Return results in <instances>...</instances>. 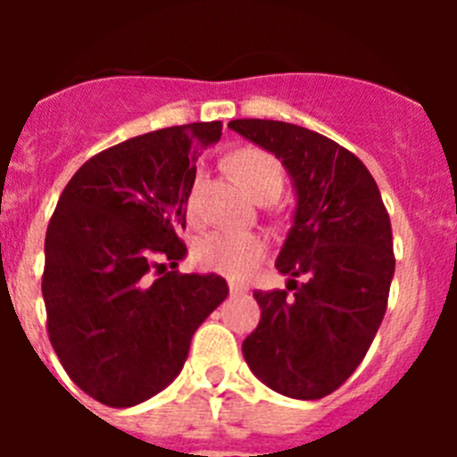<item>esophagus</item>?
Masks as SVG:
<instances>
[{"mask_svg":"<svg viewBox=\"0 0 457 457\" xmlns=\"http://www.w3.org/2000/svg\"><path fill=\"white\" fill-rule=\"evenodd\" d=\"M228 290H231V295H233V297H236V295H245V293H247V286L237 284V281H233V278H231V281H228Z\"/></svg>","mask_w":457,"mask_h":457,"instance_id":"1","label":"esophagus"}]
</instances>
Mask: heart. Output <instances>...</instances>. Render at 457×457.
I'll return each mask as SVG.
<instances>
[{"mask_svg": "<svg viewBox=\"0 0 457 457\" xmlns=\"http://www.w3.org/2000/svg\"><path fill=\"white\" fill-rule=\"evenodd\" d=\"M231 169L242 185L253 194V199H277L286 183L284 164L265 148L245 146L231 155ZM204 169H196L189 189L187 205L194 210L199 205ZM265 253L263 237L253 233L212 231L194 242L192 256L204 270L228 274V277H247Z\"/></svg>", "mask_w": 457, "mask_h": 457, "instance_id": "obj_1", "label": "heart"}]
</instances>
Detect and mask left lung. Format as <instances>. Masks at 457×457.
I'll return each mask as SVG.
<instances>
[{
	"mask_svg": "<svg viewBox=\"0 0 457 457\" xmlns=\"http://www.w3.org/2000/svg\"><path fill=\"white\" fill-rule=\"evenodd\" d=\"M228 128L274 153L297 192L277 258L288 286L253 293L261 322L242 354L277 394L318 401L354 373L385 318L395 268L389 212L364 162L325 135L265 119Z\"/></svg>",
	"mask_w": 457,
	"mask_h": 457,
	"instance_id": "8db88e82",
	"label": "left lung"
}]
</instances>
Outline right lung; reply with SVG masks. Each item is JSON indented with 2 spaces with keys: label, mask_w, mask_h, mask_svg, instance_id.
I'll use <instances>...</instances> for the list:
<instances>
[{
  "label": "right lung",
  "mask_w": 457,
  "mask_h": 457,
  "mask_svg": "<svg viewBox=\"0 0 457 457\" xmlns=\"http://www.w3.org/2000/svg\"><path fill=\"white\" fill-rule=\"evenodd\" d=\"M220 137L221 120L139 135L87 160L59 196L46 236L47 334L103 405H139L171 385L228 295L217 274L176 270L199 151Z\"/></svg>",
  "instance_id": "1"
}]
</instances>
